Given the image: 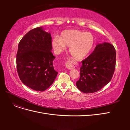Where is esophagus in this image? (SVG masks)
I'll use <instances>...</instances> for the list:
<instances>
[{
    "label": "esophagus",
    "mask_w": 130,
    "mask_h": 130,
    "mask_svg": "<svg viewBox=\"0 0 130 130\" xmlns=\"http://www.w3.org/2000/svg\"><path fill=\"white\" fill-rule=\"evenodd\" d=\"M66 66L68 69H72L75 68L74 66L73 65V63L72 61L70 60H68L66 61Z\"/></svg>",
    "instance_id": "esophagus-1"
}]
</instances>
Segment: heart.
<instances>
[{
    "instance_id": "b5f03b06",
    "label": "heart",
    "mask_w": 130,
    "mask_h": 130,
    "mask_svg": "<svg viewBox=\"0 0 130 130\" xmlns=\"http://www.w3.org/2000/svg\"><path fill=\"white\" fill-rule=\"evenodd\" d=\"M95 44V37L90 32L77 30L63 31L60 37L55 36L52 45L57 51L69 46V52L76 60H82L91 52Z\"/></svg>"
}]
</instances>
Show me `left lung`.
<instances>
[{
	"mask_svg": "<svg viewBox=\"0 0 130 130\" xmlns=\"http://www.w3.org/2000/svg\"><path fill=\"white\" fill-rule=\"evenodd\" d=\"M82 63L77 87L84 93L96 92L112 79L116 68V49L108 43L99 44Z\"/></svg>",
	"mask_w": 130,
	"mask_h": 130,
	"instance_id": "8db88e82",
	"label": "left lung"
}]
</instances>
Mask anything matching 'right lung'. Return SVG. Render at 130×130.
I'll return each instance as SVG.
<instances>
[{"label":"right lung","mask_w":130,"mask_h":130,"mask_svg":"<svg viewBox=\"0 0 130 130\" xmlns=\"http://www.w3.org/2000/svg\"><path fill=\"white\" fill-rule=\"evenodd\" d=\"M52 36L41 27L31 30L18 44L17 70L21 81L37 91L48 89L55 80L57 72L54 68L55 57Z\"/></svg>","instance_id":"obj_1"}]
</instances>
